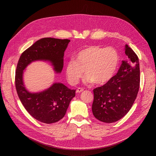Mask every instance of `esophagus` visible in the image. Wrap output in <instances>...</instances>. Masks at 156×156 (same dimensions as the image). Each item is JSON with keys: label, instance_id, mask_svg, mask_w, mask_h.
Here are the masks:
<instances>
[{"label": "esophagus", "instance_id": "34e87169", "mask_svg": "<svg viewBox=\"0 0 156 156\" xmlns=\"http://www.w3.org/2000/svg\"><path fill=\"white\" fill-rule=\"evenodd\" d=\"M83 91V88H81V87H78L77 88V90H76V92L78 93H81V92H82Z\"/></svg>", "mask_w": 156, "mask_h": 156}]
</instances>
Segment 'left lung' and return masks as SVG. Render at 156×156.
<instances>
[{
  "label": "left lung",
  "mask_w": 156,
  "mask_h": 156,
  "mask_svg": "<svg viewBox=\"0 0 156 156\" xmlns=\"http://www.w3.org/2000/svg\"><path fill=\"white\" fill-rule=\"evenodd\" d=\"M69 42L68 39L41 38L22 53L16 67L15 85L20 99L32 117L44 123H53L64 116L75 90L55 82L42 92L31 93L24 84L23 73L36 61L49 62L56 73H61L64 51Z\"/></svg>",
  "instance_id": "1"
}]
</instances>
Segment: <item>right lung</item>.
<instances>
[{
  "label": "right lung",
  "mask_w": 156,
  "mask_h": 156,
  "mask_svg": "<svg viewBox=\"0 0 156 156\" xmlns=\"http://www.w3.org/2000/svg\"><path fill=\"white\" fill-rule=\"evenodd\" d=\"M128 59L122 61L115 76L101 87L94 90L92 112L104 122H116L129 112L136 99L140 87V67L136 54L125 46Z\"/></svg>",
  "instance_id": "add662e5"
}]
</instances>
